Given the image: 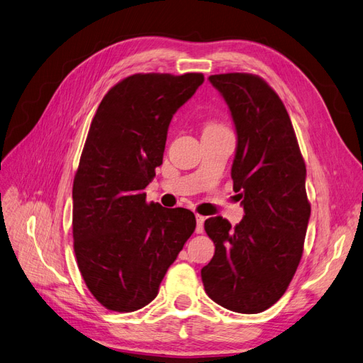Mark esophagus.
<instances>
[{
    "mask_svg": "<svg viewBox=\"0 0 363 363\" xmlns=\"http://www.w3.org/2000/svg\"><path fill=\"white\" fill-rule=\"evenodd\" d=\"M196 232L197 233H202L203 232V223H205V217L203 216H199L196 214Z\"/></svg>",
    "mask_w": 363,
    "mask_h": 363,
    "instance_id": "esophagus-1",
    "label": "esophagus"
}]
</instances>
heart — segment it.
Listing matches in <instances>:
<instances>
[{
  "instance_id": "b5f03b06",
  "label": "heart",
  "mask_w": 363,
  "mask_h": 363,
  "mask_svg": "<svg viewBox=\"0 0 363 363\" xmlns=\"http://www.w3.org/2000/svg\"><path fill=\"white\" fill-rule=\"evenodd\" d=\"M218 128H221V126H218V125H214V123H211V125H208V128H206V130H218Z\"/></svg>"
}]
</instances>
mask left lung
I'll return each mask as SVG.
<instances>
[{
    "mask_svg": "<svg viewBox=\"0 0 363 363\" xmlns=\"http://www.w3.org/2000/svg\"><path fill=\"white\" fill-rule=\"evenodd\" d=\"M230 110L237 152L230 177L244 208L232 228L205 221L216 253L202 268L208 297L240 313H259L285 294L303 255L311 203L306 166L277 93L252 74L209 77Z\"/></svg>",
    "mask_w": 363,
    "mask_h": 363,
    "instance_id": "8db88e82",
    "label": "left lung"
}]
</instances>
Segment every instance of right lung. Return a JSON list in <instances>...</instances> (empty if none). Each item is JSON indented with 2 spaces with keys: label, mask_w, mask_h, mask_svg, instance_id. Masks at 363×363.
<instances>
[{
  "label": "right lung",
  "mask_w": 363,
  "mask_h": 363,
  "mask_svg": "<svg viewBox=\"0 0 363 363\" xmlns=\"http://www.w3.org/2000/svg\"><path fill=\"white\" fill-rule=\"evenodd\" d=\"M202 74H135L101 101L90 123L72 199L79 273L104 308L142 309L196 229L185 208L146 202L162 164L173 114L203 83Z\"/></svg>",
  "instance_id": "right-lung-1"
}]
</instances>
